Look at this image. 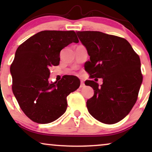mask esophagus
<instances>
[{
    "label": "esophagus",
    "instance_id": "obj_1",
    "mask_svg": "<svg viewBox=\"0 0 152 152\" xmlns=\"http://www.w3.org/2000/svg\"><path fill=\"white\" fill-rule=\"evenodd\" d=\"M84 86H85V84H84V81L81 80V84H80V87H81V88H83V87H84Z\"/></svg>",
    "mask_w": 152,
    "mask_h": 152
}]
</instances>
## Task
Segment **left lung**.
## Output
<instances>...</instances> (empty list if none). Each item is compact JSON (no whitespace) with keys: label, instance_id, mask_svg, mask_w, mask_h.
<instances>
[{"label":"left lung","instance_id":"left-lung-1","mask_svg":"<svg viewBox=\"0 0 152 152\" xmlns=\"http://www.w3.org/2000/svg\"><path fill=\"white\" fill-rule=\"evenodd\" d=\"M76 33L90 56L85 70L95 78L85 82L94 90L86 102L89 113L102 123H117L128 115L138 98L142 82L140 57L121 37L97 31ZM97 78L103 80L100 86Z\"/></svg>","mask_w":152,"mask_h":152}]
</instances>
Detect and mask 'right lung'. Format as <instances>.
I'll return each mask as SVG.
<instances>
[{
	"instance_id": "1",
	"label": "right lung",
	"mask_w": 152,
	"mask_h": 152,
	"mask_svg": "<svg viewBox=\"0 0 152 152\" xmlns=\"http://www.w3.org/2000/svg\"><path fill=\"white\" fill-rule=\"evenodd\" d=\"M78 43L74 31H41L20 45L10 67L12 91L23 113L37 123L47 124L63 115L66 97L79 88L75 76L50 82V68L58 66L60 52Z\"/></svg>"
}]
</instances>
